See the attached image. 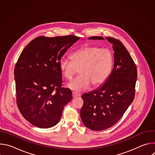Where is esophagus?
Returning a JSON list of instances; mask_svg holds the SVG:
<instances>
[{
    "mask_svg": "<svg viewBox=\"0 0 155 155\" xmlns=\"http://www.w3.org/2000/svg\"><path fill=\"white\" fill-rule=\"evenodd\" d=\"M79 96H80V94L74 92V93H72V97H79Z\"/></svg>",
    "mask_w": 155,
    "mask_h": 155,
    "instance_id": "obj_1",
    "label": "esophagus"
}]
</instances>
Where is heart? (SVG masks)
I'll return each mask as SVG.
<instances>
[{"label": "heart", "mask_w": 155, "mask_h": 155, "mask_svg": "<svg viewBox=\"0 0 155 155\" xmlns=\"http://www.w3.org/2000/svg\"><path fill=\"white\" fill-rule=\"evenodd\" d=\"M72 61L62 58L59 63L64 77L68 80L80 72V76L68 84L69 89L81 91L91 85L98 86L108 78L111 72L114 57L112 53L107 48L95 46L83 47L71 55Z\"/></svg>", "instance_id": "obj_1"}]
</instances>
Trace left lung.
Returning a JSON list of instances; mask_svg holds the SVG:
<instances>
[{
    "mask_svg": "<svg viewBox=\"0 0 155 155\" xmlns=\"http://www.w3.org/2000/svg\"><path fill=\"white\" fill-rule=\"evenodd\" d=\"M112 44L114 68L107 80L96 90L84 93L80 117L84 125L93 130H102L115 125L134 98L137 78L136 64L122 43L105 37ZM89 40H105L94 36Z\"/></svg>",
    "mask_w": 155,
    "mask_h": 155,
    "instance_id": "obj_1",
    "label": "left lung"
}]
</instances>
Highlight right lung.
I'll use <instances>...</instances> for the list:
<instances>
[{
    "mask_svg": "<svg viewBox=\"0 0 155 155\" xmlns=\"http://www.w3.org/2000/svg\"><path fill=\"white\" fill-rule=\"evenodd\" d=\"M79 37H38L25 47L16 64L14 75L16 102L21 115L32 125L50 128L60 120L72 91L62 87L59 61Z\"/></svg>",
    "mask_w": 155,
    "mask_h": 155,
    "instance_id": "add662e5",
    "label": "right lung"
}]
</instances>
